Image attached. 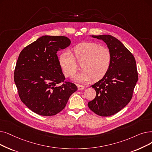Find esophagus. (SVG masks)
Instances as JSON below:
<instances>
[{
    "instance_id": "1",
    "label": "esophagus",
    "mask_w": 152,
    "mask_h": 152,
    "mask_svg": "<svg viewBox=\"0 0 152 152\" xmlns=\"http://www.w3.org/2000/svg\"><path fill=\"white\" fill-rule=\"evenodd\" d=\"M77 86L78 90H83L84 89V86H82V85L77 84Z\"/></svg>"
}]
</instances>
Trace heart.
<instances>
[{
    "label": "heart",
    "instance_id": "b5f03b06",
    "mask_svg": "<svg viewBox=\"0 0 152 152\" xmlns=\"http://www.w3.org/2000/svg\"><path fill=\"white\" fill-rule=\"evenodd\" d=\"M72 50L74 55L67 50L59 56V64L66 77L72 76L77 72L78 67L76 60L79 63L83 62V71L76 76V81L84 83L92 79L97 81L106 75L112 62V54L108 48L89 42L77 44Z\"/></svg>",
    "mask_w": 152,
    "mask_h": 152
}]
</instances>
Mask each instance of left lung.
I'll use <instances>...</instances> for the list:
<instances>
[{"label":"left lung","instance_id":"obj_1","mask_svg":"<svg viewBox=\"0 0 152 152\" xmlns=\"http://www.w3.org/2000/svg\"><path fill=\"white\" fill-rule=\"evenodd\" d=\"M107 44L112 54L110 68L102 80L91 87L96 92L89 108L98 115H114L129 103L138 81L134 55L116 38L110 35H92Z\"/></svg>","mask_w":152,"mask_h":152}]
</instances>
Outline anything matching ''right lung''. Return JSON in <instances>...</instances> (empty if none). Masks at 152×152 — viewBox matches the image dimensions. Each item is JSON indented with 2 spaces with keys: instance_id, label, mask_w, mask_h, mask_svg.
<instances>
[{
  "instance_id": "1",
  "label": "right lung",
  "mask_w": 152,
  "mask_h": 152,
  "mask_svg": "<svg viewBox=\"0 0 152 152\" xmlns=\"http://www.w3.org/2000/svg\"><path fill=\"white\" fill-rule=\"evenodd\" d=\"M64 36L45 35L25 47L14 70V81L22 102L34 113L55 115L66 106L76 86L65 81L57 52L70 45Z\"/></svg>"
}]
</instances>
